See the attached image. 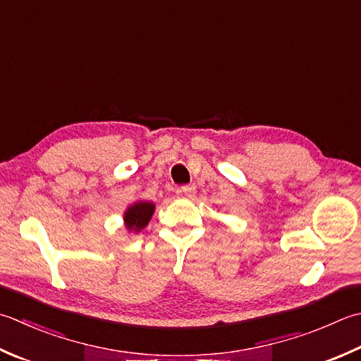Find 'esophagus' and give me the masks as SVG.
I'll list each match as a JSON object with an SVG mask.
<instances>
[{
  "mask_svg": "<svg viewBox=\"0 0 361 361\" xmlns=\"http://www.w3.org/2000/svg\"><path fill=\"white\" fill-rule=\"evenodd\" d=\"M181 194L188 197V199H192V197L195 195V188L192 185H186L181 188Z\"/></svg>",
  "mask_w": 361,
  "mask_h": 361,
  "instance_id": "1",
  "label": "esophagus"
}]
</instances>
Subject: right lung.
Segmentation results:
<instances>
[{
  "label": "right lung",
  "instance_id": "1",
  "mask_svg": "<svg viewBox=\"0 0 361 361\" xmlns=\"http://www.w3.org/2000/svg\"><path fill=\"white\" fill-rule=\"evenodd\" d=\"M154 213V204L152 202H136L133 203L128 209L125 211L123 221L125 227L130 231L139 233L147 227V224L150 222V219Z\"/></svg>",
  "mask_w": 361,
  "mask_h": 361
}]
</instances>
